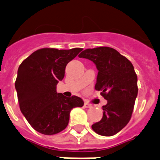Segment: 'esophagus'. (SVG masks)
<instances>
[{
	"mask_svg": "<svg viewBox=\"0 0 160 160\" xmlns=\"http://www.w3.org/2000/svg\"><path fill=\"white\" fill-rule=\"evenodd\" d=\"M84 107H85V108H90V107H91V105L89 104V103H85Z\"/></svg>",
	"mask_w": 160,
	"mask_h": 160,
	"instance_id": "34e87169",
	"label": "esophagus"
}]
</instances>
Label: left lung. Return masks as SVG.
Wrapping results in <instances>:
<instances>
[{"label":"left lung","instance_id":"1","mask_svg":"<svg viewBox=\"0 0 160 160\" xmlns=\"http://www.w3.org/2000/svg\"><path fill=\"white\" fill-rule=\"evenodd\" d=\"M88 58L98 69L95 89L107 101L102 107V120L91 128L102 136L120 132L131 119L138 96V77L133 65L119 52L110 47L85 49L79 55Z\"/></svg>","mask_w":160,"mask_h":160}]
</instances>
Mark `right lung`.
I'll use <instances>...</instances> for the list:
<instances>
[{
	"label": "right lung",
	"instance_id": "obj_1",
	"mask_svg": "<svg viewBox=\"0 0 160 160\" xmlns=\"http://www.w3.org/2000/svg\"><path fill=\"white\" fill-rule=\"evenodd\" d=\"M82 50L80 48L61 49L43 48L22 62L15 87L22 113L36 131L53 135L65 129L69 112L84 102L76 96L57 93L56 85L64 77L67 64Z\"/></svg>",
	"mask_w": 160,
	"mask_h": 160
}]
</instances>
